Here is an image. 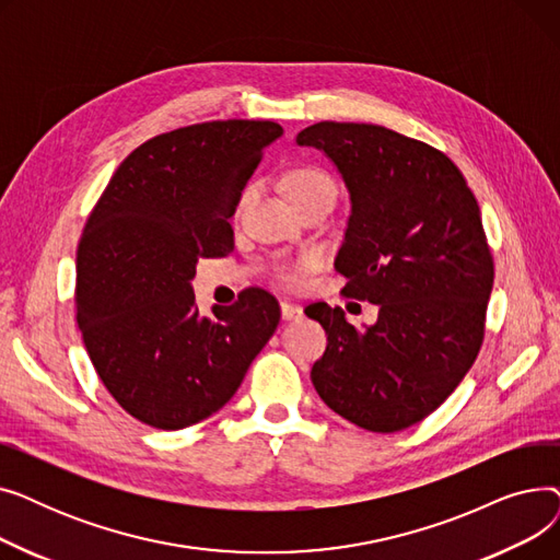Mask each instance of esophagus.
<instances>
[{"label": "esophagus", "mask_w": 560, "mask_h": 560, "mask_svg": "<svg viewBox=\"0 0 560 560\" xmlns=\"http://www.w3.org/2000/svg\"><path fill=\"white\" fill-rule=\"evenodd\" d=\"M304 315L302 306L292 304V302H281V317L283 319H300Z\"/></svg>", "instance_id": "34e87169"}]
</instances>
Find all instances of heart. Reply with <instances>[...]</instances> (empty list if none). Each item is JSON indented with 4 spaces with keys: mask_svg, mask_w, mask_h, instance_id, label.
Masks as SVG:
<instances>
[{
    "mask_svg": "<svg viewBox=\"0 0 560 560\" xmlns=\"http://www.w3.org/2000/svg\"><path fill=\"white\" fill-rule=\"evenodd\" d=\"M285 186H288V192H290L292 201H300V199H306V197H311V195L325 192V190L336 192V186H334V182H331V176H329L325 170H319V167H315V165H302V167L292 170V172L288 174ZM249 195H252L249 190L243 192V197L238 199V206H235V213L243 211V206L247 203ZM311 265H313V256H302V258H298L295 262L285 265V268L281 270V277H283L288 283H300V281L306 277V272L311 270Z\"/></svg>",
    "mask_w": 560,
    "mask_h": 560,
    "instance_id": "1",
    "label": "heart"
}]
</instances>
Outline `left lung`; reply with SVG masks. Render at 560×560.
Listing matches in <instances>:
<instances>
[{
  "instance_id": "obj_1",
  "label": "left lung",
  "mask_w": 560,
  "mask_h": 560,
  "mask_svg": "<svg viewBox=\"0 0 560 560\" xmlns=\"http://www.w3.org/2000/svg\"><path fill=\"white\" fill-rule=\"evenodd\" d=\"M340 170L351 199L336 270L342 295L378 306L357 331L342 308L311 304L327 331L311 370L331 410L393 433L422 422L479 357L494 262L463 172L435 147L365 122H317L298 133Z\"/></svg>"
}]
</instances>
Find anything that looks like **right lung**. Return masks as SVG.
<instances>
[{"label": "right lung", "mask_w": 560, "mask_h": 560, "mask_svg": "<svg viewBox=\"0 0 560 560\" xmlns=\"http://www.w3.org/2000/svg\"><path fill=\"white\" fill-rule=\"evenodd\" d=\"M270 120H213L154 136L120 163L77 247V325L106 390L142 424L174 431L213 416L279 325V302L247 288L201 317L199 258L233 252L229 218Z\"/></svg>", "instance_id": "obj_1"}]
</instances>
